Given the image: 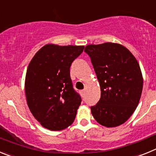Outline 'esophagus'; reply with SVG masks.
<instances>
[{
  "mask_svg": "<svg viewBox=\"0 0 156 156\" xmlns=\"http://www.w3.org/2000/svg\"><path fill=\"white\" fill-rule=\"evenodd\" d=\"M80 93H81V94H82V96H83V95H84V94H85V90H81Z\"/></svg>",
  "mask_w": 156,
  "mask_h": 156,
  "instance_id": "34e87169",
  "label": "esophagus"
}]
</instances>
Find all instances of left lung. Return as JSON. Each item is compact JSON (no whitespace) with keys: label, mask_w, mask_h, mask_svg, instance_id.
<instances>
[{"label":"left lung","mask_w":156,"mask_h":156,"mask_svg":"<svg viewBox=\"0 0 156 156\" xmlns=\"http://www.w3.org/2000/svg\"><path fill=\"white\" fill-rule=\"evenodd\" d=\"M84 51L91 60L101 88V98L90 107L99 124L115 127L124 123L138 105L143 76L138 62L126 47L116 43L89 44Z\"/></svg>","instance_id":"left-lung-1"}]
</instances>
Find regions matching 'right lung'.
Returning <instances> with one entry per match:
<instances>
[{
    "label": "right lung",
    "mask_w": 156,
    "mask_h": 156,
    "mask_svg": "<svg viewBox=\"0 0 156 156\" xmlns=\"http://www.w3.org/2000/svg\"><path fill=\"white\" fill-rule=\"evenodd\" d=\"M83 48L48 44L35 54L29 64L25 80L27 105L46 129L62 130L75 119L81 98L73 88L69 69Z\"/></svg>",
    "instance_id": "1"
}]
</instances>
